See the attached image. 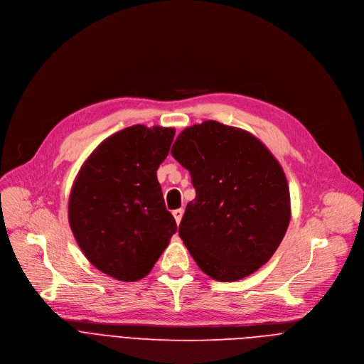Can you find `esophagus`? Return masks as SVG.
Segmentation results:
<instances>
[{
    "label": "esophagus",
    "mask_w": 364,
    "mask_h": 364,
    "mask_svg": "<svg viewBox=\"0 0 364 364\" xmlns=\"http://www.w3.org/2000/svg\"><path fill=\"white\" fill-rule=\"evenodd\" d=\"M183 213H184V210H183V209H177V210H173V216H174V219H176L177 225H180L181 219H183Z\"/></svg>",
    "instance_id": "esophagus-1"
}]
</instances>
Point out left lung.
<instances>
[{"label": "left lung", "instance_id": "8db88e82", "mask_svg": "<svg viewBox=\"0 0 364 364\" xmlns=\"http://www.w3.org/2000/svg\"><path fill=\"white\" fill-rule=\"evenodd\" d=\"M171 154L196 188L178 235L198 268L232 282L265 265L291 219L288 181L271 151L247 131L204 121L186 128Z\"/></svg>", "mask_w": 364, "mask_h": 364}]
</instances>
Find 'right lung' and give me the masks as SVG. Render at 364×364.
<instances>
[{
  "label": "right lung",
  "mask_w": 364,
  "mask_h": 364,
  "mask_svg": "<svg viewBox=\"0 0 364 364\" xmlns=\"http://www.w3.org/2000/svg\"><path fill=\"white\" fill-rule=\"evenodd\" d=\"M174 134V128L128 127L95 148L73 183L75 239L95 268L118 281L146 277L177 230L157 180Z\"/></svg>",
  "instance_id": "right-lung-1"
}]
</instances>
